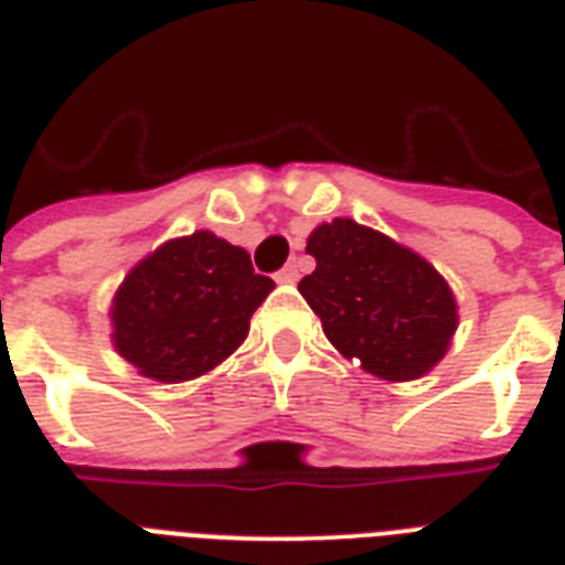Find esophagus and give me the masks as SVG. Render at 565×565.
Wrapping results in <instances>:
<instances>
[{
	"label": "esophagus",
	"instance_id": "1",
	"mask_svg": "<svg viewBox=\"0 0 565 565\" xmlns=\"http://www.w3.org/2000/svg\"><path fill=\"white\" fill-rule=\"evenodd\" d=\"M275 278H278V281H281V284H292V281H296V278H299V266L287 264L281 269V273L275 275Z\"/></svg>",
	"mask_w": 565,
	"mask_h": 565
}]
</instances>
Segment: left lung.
I'll return each instance as SVG.
<instances>
[{"mask_svg": "<svg viewBox=\"0 0 565 565\" xmlns=\"http://www.w3.org/2000/svg\"><path fill=\"white\" fill-rule=\"evenodd\" d=\"M317 269L299 281L345 361L381 381H416L446 358L457 331L448 281L413 248L337 216L310 231Z\"/></svg>", "mask_w": 565, "mask_h": 565, "instance_id": "8db88e82", "label": "left lung"}]
</instances>
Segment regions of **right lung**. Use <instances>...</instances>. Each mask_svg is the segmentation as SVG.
Instances as JSON below:
<instances>
[{
    "label": "right lung",
    "instance_id": "right-lung-1",
    "mask_svg": "<svg viewBox=\"0 0 565 565\" xmlns=\"http://www.w3.org/2000/svg\"><path fill=\"white\" fill-rule=\"evenodd\" d=\"M273 278L213 231L167 239L137 260L110 301V340L143 377L181 384L237 352Z\"/></svg>",
    "mask_w": 565,
    "mask_h": 565
}]
</instances>
